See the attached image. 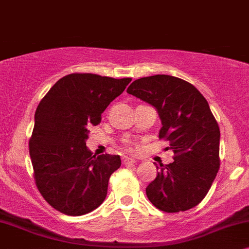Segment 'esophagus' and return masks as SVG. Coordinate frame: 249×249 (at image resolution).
<instances>
[{"mask_svg": "<svg viewBox=\"0 0 249 249\" xmlns=\"http://www.w3.org/2000/svg\"><path fill=\"white\" fill-rule=\"evenodd\" d=\"M122 161L124 165H130V164H134L135 163V159L131 158V157H127V156H124V157H122Z\"/></svg>", "mask_w": 249, "mask_h": 249, "instance_id": "34e87169", "label": "esophagus"}]
</instances>
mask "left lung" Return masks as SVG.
I'll return each instance as SVG.
<instances>
[{
    "label": "left lung",
    "mask_w": 249,
    "mask_h": 249,
    "mask_svg": "<svg viewBox=\"0 0 249 249\" xmlns=\"http://www.w3.org/2000/svg\"><path fill=\"white\" fill-rule=\"evenodd\" d=\"M127 93L157 109L159 139L174 152L173 163L157 166V177L145 188L148 199L166 213L197 206L220 168V128L207 100L190 83L170 75L135 79Z\"/></svg>",
    "instance_id": "1"
}]
</instances>
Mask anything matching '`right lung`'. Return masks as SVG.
<instances>
[{
    "mask_svg": "<svg viewBox=\"0 0 249 249\" xmlns=\"http://www.w3.org/2000/svg\"><path fill=\"white\" fill-rule=\"evenodd\" d=\"M131 81L75 72L59 79L38 104L29 139L35 183L61 213L88 214L107 196L109 178L121 166V157H97L86 140L89 128L101 122L105 109Z\"/></svg>",
    "mask_w": 249,
    "mask_h": 249,
    "instance_id": "obj_1",
    "label": "right lung"
}]
</instances>
